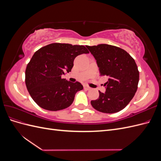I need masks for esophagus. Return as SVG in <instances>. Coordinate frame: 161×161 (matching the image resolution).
<instances>
[{"label": "esophagus", "mask_w": 161, "mask_h": 161, "mask_svg": "<svg viewBox=\"0 0 161 161\" xmlns=\"http://www.w3.org/2000/svg\"><path fill=\"white\" fill-rule=\"evenodd\" d=\"M84 89H86V90H90L91 88V87H89V86H84Z\"/></svg>", "instance_id": "34e87169"}]
</instances>
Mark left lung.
<instances>
[{
  "mask_svg": "<svg viewBox=\"0 0 161 161\" xmlns=\"http://www.w3.org/2000/svg\"><path fill=\"white\" fill-rule=\"evenodd\" d=\"M86 47L94 56L101 76H108L106 91L91 101L96 110L114 114L122 110L132 99L138 89L139 71L134 58L120 47L99 44Z\"/></svg>",
  "mask_w": 161,
  "mask_h": 161,
  "instance_id": "left-lung-1",
  "label": "left lung"
}]
</instances>
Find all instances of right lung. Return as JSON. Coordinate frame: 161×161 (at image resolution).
I'll list each match as a JSON object with an SVG mask.
<instances>
[{"label":"right lung","mask_w":161,"mask_h":161,"mask_svg":"<svg viewBox=\"0 0 161 161\" xmlns=\"http://www.w3.org/2000/svg\"><path fill=\"white\" fill-rule=\"evenodd\" d=\"M89 53L84 46L53 43L36 51L25 70V84L31 98L42 108L58 111L67 108L77 91L79 82H71L62 76L71 71L75 58Z\"/></svg>","instance_id":"right-lung-1"}]
</instances>
